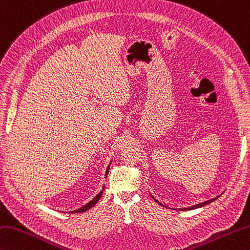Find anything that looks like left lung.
I'll use <instances>...</instances> for the list:
<instances>
[{
	"label": "left lung",
	"mask_w": 250,
	"mask_h": 250,
	"mask_svg": "<svg viewBox=\"0 0 250 250\" xmlns=\"http://www.w3.org/2000/svg\"><path fill=\"white\" fill-rule=\"evenodd\" d=\"M151 197H153V196H151ZM218 197H219V196H217L216 198H212V199H210V200H207V202H205V203L198 204V205H194V206H192V207L182 208V209H179V210H183V211H184V210H193V209H196V208H200V207H203V206H206V205H208V204H211V203H212V202H214V200H216ZM153 198H154V197H153ZM154 200H155V202H157L158 204H160V203L158 202V200H156L155 198H154ZM160 205H161V206H164L163 204H160Z\"/></svg>",
	"instance_id": "left-lung-1"
}]
</instances>
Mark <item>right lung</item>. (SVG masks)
Masks as SVG:
<instances>
[{"label":"right lung","mask_w":250,"mask_h":250,"mask_svg":"<svg viewBox=\"0 0 250 250\" xmlns=\"http://www.w3.org/2000/svg\"><path fill=\"white\" fill-rule=\"evenodd\" d=\"M108 171H109V167L107 168V170H106V177H107V173H108ZM104 188H105V187L103 188V189L101 190V192L96 195V196L93 198L91 202H89L87 204H85L84 206L83 207H81V208H79V209H77V210H73V211H70L71 213H76V212H84V211H86V210H89L90 208H92L93 206H94V205L99 202L100 200V198L102 197V195H103V193H104Z\"/></svg>","instance_id":"obj_1"}]
</instances>
